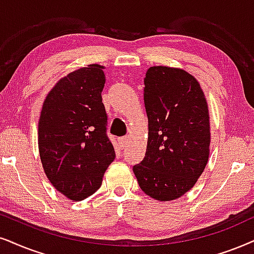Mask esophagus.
<instances>
[{
	"instance_id": "obj_1",
	"label": "esophagus",
	"mask_w": 254,
	"mask_h": 254,
	"mask_svg": "<svg viewBox=\"0 0 254 254\" xmlns=\"http://www.w3.org/2000/svg\"><path fill=\"white\" fill-rule=\"evenodd\" d=\"M129 142H130V138L127 137V136L122 137L121 139H120V144H121V146H122V147H125V146H127V144H129Z\"/></svg>"
}]
</instances>
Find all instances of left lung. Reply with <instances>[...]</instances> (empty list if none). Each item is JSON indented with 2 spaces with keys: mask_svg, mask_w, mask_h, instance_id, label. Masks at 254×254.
<instances>
[{
  "mask_svg": "<svg viewBox=\"0 0 254 254\" xmlns=\"http://www.w3.org/2000/svg\"><path fill=\"white\" fill-rule=\"evenodd\" d=\"M144 85L149 137L145 157L133 173L144 193L175 200L193 188L207 164V102L199 82L183 69L151 66Z\"/></svg>",
  "mask_w": 254,
  "mask_h": 254,
  "instance_id": "obj_1",
  "label": "left lung"
}]
</instances>
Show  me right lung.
Returning <instances> with one entry per match:
<instances>
[{
  "label": "right lung",
  "instance_id": "obj_1",
  "mask_svg": "<svg viewBox=\"0 0 254 254\" xmlns=\"http://www.w3.org/2000/svg\"><path fill=\"white\" fill-rule=\"evenodd\" d=\"M103 66L89 64L70 72L47 95L38 122V151L54 188L83 200L101 188L115 150L107 136L102 103Z\"/></svg>",
  "mask_w": 254,
  "mask_h": 254
}]
</instances>
